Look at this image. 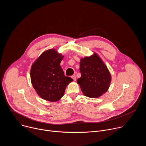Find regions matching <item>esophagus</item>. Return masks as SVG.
Here are the masks:
<instances>
[{"instance_id":"obj_1","label":"esophagus","mask_w":146,"mask_h":146,"mask_svg":"<svg viewBox=\"0 0 146 146\" xmlns=\"http://www.w3.org/2000/svg\"><path fill=\"white\" fill-rule=\"evenodd\" d=\"M72 78L73 79L74 81H76V76L75 75H73L72 76Z\"/></svg>"}]
</instances>
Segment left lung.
Instances as JSON below:
<instances>
[{
	"mask_svg": "<svg viewBox=\"0 0 146 146\" xmlns=\"http://www.w3.org/2000/svg\"><path fill=\"white\" fill-rule=\"evenodd\" d=\"M80 64L81 76L77 83L84 95L94 98L105 93L110 86L111 76L99 57L95 54L82 58Z\"/></svg>",
	"mask_w": 146,
	"mask_h": 146,
	"instance_id": "obj_1",
	"label": "left lung"
}]
</instances>
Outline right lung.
Returning <instances> with one entry per match:
<instances>
[{"label": "right lung", "mask_w": 146, "mask_h": 146, "mask_svg": "<svg viewBox=\"0 0 146 146\" xmlns=\"http://www.w3.org/2000/svg\"><path fill=\"white\" fill-rule=\"evenodd\" d=\"M63 56L54 50L44 52L32 65V84L43 99L56 102L64 95L66 86L73 79L65 76L60 63Z\"/></svg>", "instance_id": "add662e5"}]
</instances>
